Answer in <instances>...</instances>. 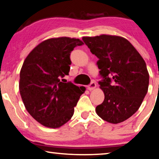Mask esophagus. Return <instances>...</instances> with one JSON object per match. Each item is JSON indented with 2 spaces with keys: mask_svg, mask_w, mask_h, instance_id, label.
I'll return each mask as SVG.
<instances>
[{
  "mask_svg": "<svg viewBox=\"0 0 159 159\" xmlns=\"http://www.w3.org/2000/svg\"><path fill=\"white\" fill-rule=\"evenodd\" d=\"M95 88H96V83L95 82H92L89 85H88V87H87L88 90H89L90 91L93 90Z\"/></svg>",
  "mask_w": 159,
  "mask_h": 159,
  "instance_id": "obj_1",
  "label": "esophagus"
}]
</instances>
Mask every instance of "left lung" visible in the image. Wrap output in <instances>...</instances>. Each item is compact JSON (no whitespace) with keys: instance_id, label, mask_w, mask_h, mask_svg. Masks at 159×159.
Instances as JSON below:
<instances>
[{"instance_id":"8db88e82","label":"left lung","mask_w":159,"mask_h":159,"mask_svg":"<svg viewBox=\"0 0 159 159\" xmlns=\"http://www.w3.org/2000/svg\"><path fill=\"white\" fill-rule=\"evenodd\" d=\"M82 39L98 58L104 79L99 84L104 100L96 107L97 114L114 124L124 121L138 111L148 91L149 75L144 59L125 38L102 34Z\"/></svg>"}]
</instances>
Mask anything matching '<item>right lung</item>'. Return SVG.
Returning <instances> with one entry per match:
<instances>
[{"label": "right lung", "instance_id": "right-lung-1", "mask_svg": "<svg viewBox=\"0 0 159 159\" xmlns=\"http://www.w3.org/2000/svg\"><path fill=\"white\" fill-rule=\"evenodd\" d=\"M83 45L79 39H47L26 57L20 74L19 88L23 103L32 117L45 127L57 128L73 116L74 107L85 88L63 83L68 75L70 53Z\"/></svg>", "mask_w": 159, "mask_h": 159}]
</instances>
